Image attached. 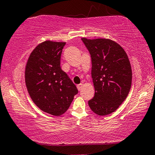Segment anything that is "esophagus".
Listing matches in <instances>:
<instances>
[{
  "label": "esophagus",
  "instance_id": "1",
  "mask_svg": "<svg viewBox=\"0 0 155 155\" xmlns=\"http://www.w3.org/2000/svg\"><path fill=\"white\" fill-rule=\"evenodd\" d=\"M77 88H78V91H81V88H82V87H83V84H78V85H77Z\"/></svg>",
  "mask_w": 155,
  "mask_h": 155
}]
</instances>
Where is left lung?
<instances>
[{
  "label": "left lung",
  "mask_w": 155,
  "mask_h": 155,
  "mask_svg": "<svg viewBox=\"0 0 155 155\" xmlns=\"http://www.w3.org/2000/svg\"><path fill=\"white\" fill-rule=\"evenodd\" d=\"M92 61L95 95L88 101L91 110L99 116L116 111L127 97L132 82L130 61L120 45L108 38H82Z\"/></svg>",
  "instance_id": "obj_1"
}]
</instances>
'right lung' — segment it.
Segmentation results:
<instances>
[{"instance_id": "obj_1", "label": "right lung", "mask_w": 155, "mask_h": 155, "mask_svg": "<svg viewBox=\"0 0 155 155\" xmlns=\"http://www.w3.org/2000/svg\"><path fill=\"white\" fill-rule=\"evenodd\" d=\"M65 42L45 41L34 49L25 67V84L34 104L54 116L64 114L78 89L60 67Z\"/></svg>"}]
</instances>
